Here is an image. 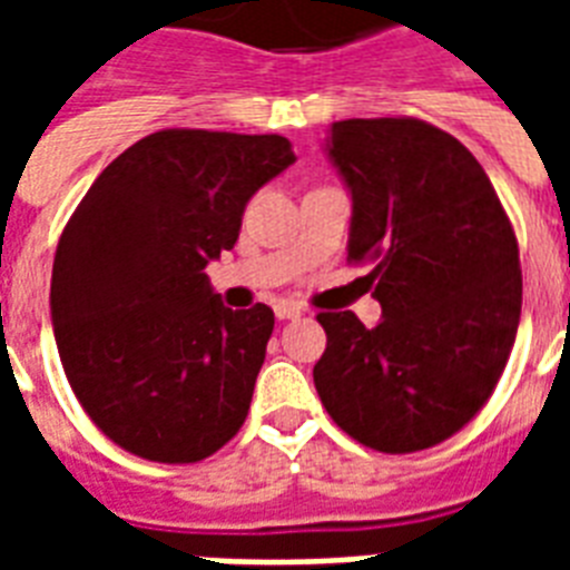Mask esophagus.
Instances as JSON below:
<instances>
[{
    "instance_id": "obj_1",
    "label": "esophagus",
    "mask_w": 570,
    "mask_h": 570,
    "mask_svg": "<svg viewBox=\"0 0 570 570\" xmlns=\"http://www.w3.org/2000/svg\"><path fill=\"white\" fill-rule=\"evenodd\" d=\"M302 307H298V304H293V302H277L275 304V316L281 322H286V320H298V316H302Z\"/></svg>"
}]
</instances>
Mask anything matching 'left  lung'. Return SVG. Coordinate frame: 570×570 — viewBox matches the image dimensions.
Segmentation results:
<instances>
[{"label": "left lung", "mask_w": 570, "mask_h": 570, "mask_svg": "<svg viewBox=\"0 0 570 570\" xmlns=\"http://www.w3.org/2000/svg\"><path fill=\"white\" fill-rule=\"evenodd\" d=\"M328 154L355 200L348 263L373 266L384 320L322 311L313 384L357 443L429 450L482 411L512 355L518 236L476 156L425 120H337Z\"/></svg>", "instance_id": "obj_1"}]
</instances>
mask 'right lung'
I'll use <instances>...</instances> for the list:
<instances>
[{"label":"right lung","mask_w":570,"mask_h":570,"mask_svg":"<svg viewBox=\"0 0 570 570\" xmlns=\"http://www.w3.org/2000/svg\"><path fill=\"white\" fill-rule=\"evenodd\" d=\"M293 163L284 136L159 129L65 224L49 289L58 357L120 450L195 464L242 429L275 313L227 311L204 268L236 245L250 195Z\"/></svg>","instance_id":"add662e5"}]
</instances>
